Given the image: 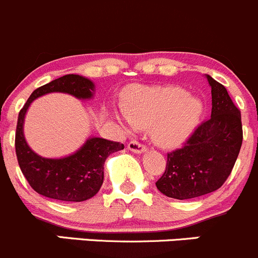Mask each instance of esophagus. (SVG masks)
<instances>
[{
	"label": "esophagus",
	"mask_w": 258,
	"mask_h": 258,
	"mask_svg": "<svg viewBox=\"0 0 258 258\" xmlns=\"http://www.w3.org/2000/svg\"><path fill=\"white\" fill-rule=\"evenodd\" d=\"M128 149L129 150H132L133 153L142 154V153H145L148 148L145 147L144 144H142V143L137 142V140H133V142H130L128 144Z\"/></svg>",
	"instance_id": "obj_1"
}]
</instances>
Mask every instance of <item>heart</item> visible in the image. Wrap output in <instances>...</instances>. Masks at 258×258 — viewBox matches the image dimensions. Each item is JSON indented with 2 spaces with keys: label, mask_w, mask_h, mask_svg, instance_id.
Here are the masks:
<instances>
[{
  "label": "heart",
  "mask_w": 258,
  "mask_h": 258,
  "mask_svg": "<svg viewBox=\"0 0 258 258\" xmlns=\"http://www.w3.org/2000/svg\"><path fill=\"white\" fill-rule=\"evenodd\" d=\"M124 113L114 116L125 129L151 126L154 140L161 147H175L198 126L203 115V103L190 98L179 87H137L123 100Z\"/></svg>",
  "instance_id": "b5f03b06"
}]
</instances>
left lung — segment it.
Instances as JSON below:
<instances>
[{
	"label": "left lung",
	"mask_w": 258,
	"mask_h": 258,
	"mask_svg": "<svg viewBox=\"0 0 258 258\" xmlns=\"http://www.w3.org/2000/svg\"><path fill=\"white\" fill-rule=\"evenodd\" d=\"M206 77L211 87V118L194 130L181 148L168 153L165 171L155 182L168 198L186 200L221 187L242 145L240 109L221 83Z\"/></svg>",
	"instance_id": "obj_1"
}]
</instances>
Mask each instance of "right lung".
<instances>
[{
	"label": "right lung",
	"mask_w": 258,
	"mask_h": 258,
	"mask_svg": "<svg viewBox=\"0 0 258 258\" xmlns=\"http://www.w3.org/2000/svg\"><path fill=\"white\" fill-rule=\"evenodd\" d=\"M53 92L68 93L78 99H89L94 93V84L78 74H67L32 93L18 114L15 139L18 165L36 192L54 200L86 201L102 186L105 159L111 153L124 149V145L102 138H89L78 151L66 158L47 159L37 155L28 147L23 135L25 115L36 98Z\"/></svg>",
	"instance_id": "right-lung-1"
}]
</instances>
